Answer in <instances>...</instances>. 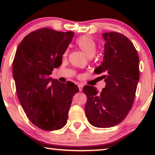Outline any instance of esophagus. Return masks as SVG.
Masks as SVG:
<instances>
[{
    "instance_id": "obj_1",
    "label": "esophagus",
    "mask_w": 155,
    "mask_h": 155,
    "mask_svg": "<svg viewBox=\"0 0 155 155\" xmlns=\"http://www.w3.org/2000/svg\"><path fill=\"white\" fill-rule=\"evenodd\" d=\"M78 89H79V91H82V90H83V84L82 83H79L78 85Z\"/></svg>"
}]
</instances>
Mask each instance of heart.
<instances>
[{
	"mask_svg": "<svg viewBox=\"0 0 155 155\" xmlns=\"http://www.w3.org/2000/svg\"><path fill=\"white\" fill-rule=\"evenodd\" d=\"M77 46L81 51L89 58L92 57L96 52V44L93 38L89 36H81L78 38L76 41ZM68 51L66 50L64 52V56L68 54Z\"/></svg>",
	"mask_w": 155,
	"mask_h": 155,
	"instance_id": "b5f03b06",
	"label": "heart"
}]
</instances>
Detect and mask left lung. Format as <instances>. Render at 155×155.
I'll return each instance as SVG.
<instances>
[{"mask_svg": "<svg viewBox=\"0 0 155 155\" xmlns=\"http://www.w3.org/2000/svg\"><path fill=\"white\" fill-rule=\"evenodd\" d=\"M103 61L94 73L101 74L105 87L98 92L93 86L85 85L87 96L85 112L91 125L109 128L120 124L129 113L134 102L140 78L139 56L129 39L117 32L103 34Z\"/></svg>", "mask_w": 155, "mask_h": 155, "instance_id": "obj_1", "label": "left lung"}]
</instances>
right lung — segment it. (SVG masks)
<instances>
[{
    "instance_id": "1",
    "label": "right lung",
    "mask_w": 155,
    "mask_h": 155,
    "mask_svg": "<svg viewBox=\"0 0 155 155\" xmlns=\"http://www.w3.org/2000/svg\"><path fill=\"white\" fill-rule=\"evenodd\" d=\"M74 35L72 31L39 28L26 36L15 52L12 69L18 99L30 121L42 130L66 124L72 97L79 91L70 81L48 77L61 64Z\"/></svg>"
}]
</instances>
